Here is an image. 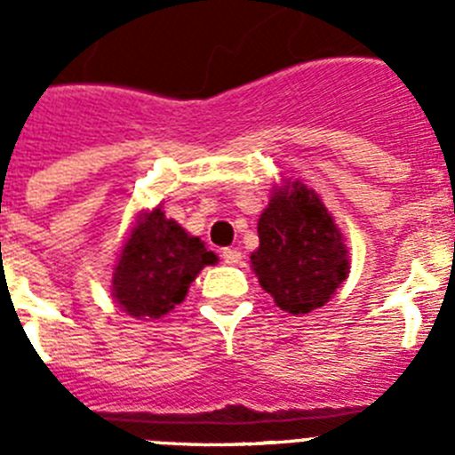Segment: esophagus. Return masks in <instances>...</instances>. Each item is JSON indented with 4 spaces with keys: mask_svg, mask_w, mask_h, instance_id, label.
Wrapping results in <instances>:
<instances>
[{
    "mask_svg": "<svg viewBox=\"0 0 455 455\" xmlns=\"http://www.w3.org/2000/svg\"><path fill=\"white\" fill-rule=\"evenodd\" d=\"M241 259H243V252L236 251V248H225V251H223V262L225 264L236 267V264H241Z\"/></svg>",
    "mask_w": 455,
    "mask_h": 455,
    "instance_id": "obj_1",
    "label": "esophagus"
}]
</instances>
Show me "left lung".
I'll list each match as a JSON object with an SVG mask.
<instances>
[{
  "label": "left lung",
  "mask_w": 455,
  "mask_h": 455,
  "mask_svg": "<svg viewBox=\"0 0 455 455\" xmlns=\"http://www.w3.org/2000/svg\"><path fill=\"white\" fill-rule=\"evenodd\" d=\"M259 248L251 255L257 280L289 315L323 307L348 277L347 239L319 193L283 180L257 220Z\"/></svg>",
  "instance_id": "obj_1"
}]
</instances>
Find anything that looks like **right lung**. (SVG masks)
<instances>
[{
  "label": "right lung",
  "instance_id": "add662e5",
  "mask_svg": "<svg viewBox=\"0 0 455 455\" xmlns=\"http://www.w3.org/2000/svg\"><path fill=\"white\" fill-rule=\"evenodd\" d=\"M216 262V252L166 219L162 204L143 209L116 257L111 299L134 319H162L187 299L198 273Z\"/></svg>",
  "mask_w": 455,
  "mask_h": 455
}]
</instances>
